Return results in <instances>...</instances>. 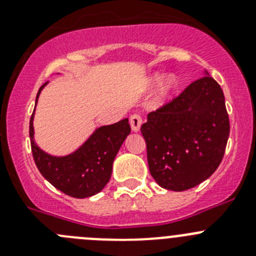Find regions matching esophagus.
<instances>
[{"mask_svg": "<svg viewBox=\"0 0 256 256\" xmlns=\"http://www.w3.org/2000/svg\"><path fill=\"white\" fill-rule=\"evenodd\" d=\"M130 126H132L133 132H138L140 128H141V124H142L141 115H138V114L130 115Z\"/></svg>", "mask_w": 256, "mask_h": 256, "instance_id": "obj_1", "label": "esophagus"}]
</instances>
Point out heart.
<instances>
[{
    "mask_svg": "<svg viewBox=\"0 0 256 256\" xmlns=\"http://www.w3.org/2000/svg\"><path fill=\"white\" fill-rule=\"evenodd\" d=\"M159 79L160 78H155V80H159ZM174 88H176V82L170 79V80L166 83V86L164 87V90L162 91V94H160V101H164L165 98L172 94V91H173Z\"/></svg>",
    "mask_w": 256,
    "mask_h": 256,
    "instance_id": "heart-1",
    "label": "heart"
}]
</instances>
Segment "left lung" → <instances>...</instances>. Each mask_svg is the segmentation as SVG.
Here are the masks:
<instances>
[{"instance_id": "left-lung-1", "label": "left lung", "mask_w": 256, "mask_h": 256, "mask_svg": "<svg viewBox=\"0 0 256 256\" xmlns=\"http://www.w3.org/2000/svg\"><path fill=\"white\" fill-rule=\"evenodd\" d=\"M141 133L148 169L162 188L186 191L212 176L230 136V118L220 86L204 76L148 115Z\"/></svg>"}]
</instances>
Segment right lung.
<instances>
[{"label":"right lung","instance_id":"add662e5","mask_svg":"<svg viewBox=\"0 0 256 256\" xmlns=\"http://www.w3.org/2000/svg\"><path fill=\"white\" fill-rule=\"evenodd\" d=\"M36 98L37 104L40 90ZM33 116L29 122V137L33 159L40 174L52 186L76 198L94 196L106 186L112 172V162L122 144L130 133L128 119L112 126H100L82 148L68 156H51L44 152L33 140Z\"/></svg>","mask_w":256,"mask_h":256}]
</instances>
